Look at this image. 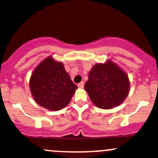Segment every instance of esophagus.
<instances>
[{"mask_svg":"<svg viewBox=\"0 0 158 158\" xmlns=\"http://www.w3.org/2000/svg\"><path fill=\"white\" fill-rule=\"evenodd\" d=\"M78 86H79V88H82V87H83V86H84V82L82 81V82H79V84H78Z\"/></svg>","mask_w":158,"mask_h":158,"instance_id":"34e87169","label":"esophagus"}]
</instances>
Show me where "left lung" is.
I'll return each instance as SVG.
<instances>
[{
	"label": "left lung",
	"instance_id": "obj_1",
	"mask_svg": "<svg viewBox=\"0 0 158 158\" xmlns=\"http://www.w3.org/2000/svg\"><path fill=\"white\" fill-rule=\"evenodd\" d=\"M129 86L127 74L109 60L93 67L84 89L95 106L108 109L123 102L129 93Z\"/></svg>",
	"mask_w": 158,
	"mask_h": 158
}]
</instances>
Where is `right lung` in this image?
Masks as SVG:
<instances>
[{
    "label": "right lung",
    "instance_id": "right-lung-1",
    "mask_svg": "<svg viewBox=\"0 0 158 158\" xmlns=\"http://www.w3.org/2000/svg\"><path fill=\"white\" fill-rule=\"evenodd\" d=\"M30 88L39 106L57 111L70 102L77 86L73 83L63 64L49 56L35 69L30 80Z\"/></svg>",
    "mask_w": 158,
    "mask_h": 158
}]
</instances>
